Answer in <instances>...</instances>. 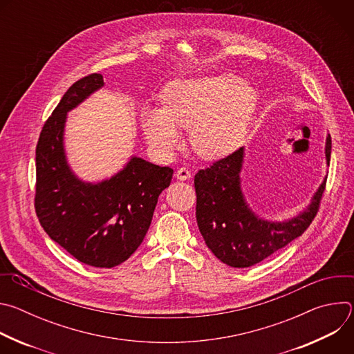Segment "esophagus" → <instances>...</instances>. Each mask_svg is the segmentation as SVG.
Here are the masks:
<instances>
[{"label": "esophagus", "mask_w": 354, "mask_h": 354, "mask_svg": "<svg viewBox=\"0 0 354 354\" xmlns=\"http://www.w3.org/2000/svg\"><path fill=\"white\" fill-rule=\"evenodd\" d=\"M176 179H179V180H187V179H190V176H192V174H190V171L187 169V168H179L178 171H176Z\"/></svg>", "instance_id": "1"}]
</instances>
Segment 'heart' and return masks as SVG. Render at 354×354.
I'll return each instance as SVG.
<instances>
[{"label": "heart", "mask_w": 354, "mask_h": 354, "mask_svg": "<svg viewBox=\"0 0 354 354\" xmlns=\"http://www.w3.org/2000/svg\"><path fill=\"white\" fill-rule=\"evenodd\" d=\"M258 106L255 89L241 78L223 74L171 82L161 108H145L141 124L148 142L160 153L179 142V129H190V142L201 157L216 160L245 140Z\"/></svg>", "instance_id": "obj_1"}]
</instances>
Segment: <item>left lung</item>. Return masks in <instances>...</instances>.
Segmentation results:
<instances>
[{
    "label": "left lung",
    "mask_w": 354,
    "mask_h": 354,
    "mask_svg": "<svg viewBox=\"0 0 354 354\" xmlns=\"http://www.w3.org/2000/svg\"><path fill=\"white\" fill-rule=\"evenodd\" d=\"M332 140L328 134L325 156L329 165ZM243 147L194 175L196 220L206 245L231 268H249L273 255L302 235L315 218L326 179L308 207L286 221L259 218L248 206L241 189Z\"/></svg>",
    "instance_id": "8db88e82"
}]
</instances>
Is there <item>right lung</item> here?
Returning <instances> with one entry per match:
<instances>
[{"label":"right lung","mask_w":354,"mask_h":354,"mask_svg":"<svg viewBox=\"0 0 354 354\" xmlns=\"http://www.w3.org/2000/svg\"><path fill=\"white\" fill-rule=\"evenodd\" d=\"M102 86L100 74L78 80L46 120L36 145L35 210L46 234L77 261L115 268L141 245L174 169L131 157L111 179L75 176L64 151L67 113Z\"/></svg>","instance_id":"obj_1"}]
</instances>
